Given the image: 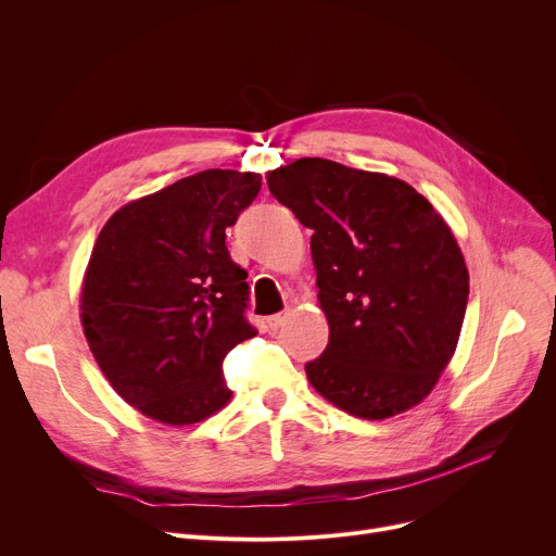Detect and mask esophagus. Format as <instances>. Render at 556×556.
I'll return each instance as SVG.
<instances>
[{"mask_svg": "<svg viewBox=\"0 0 556 556\" xmlns=\"http://www.w3.org/2000/svg\"><path fill=\"white\" fill-rule=\"evenodd\" d=\"M288 315H290V311H281V313H277V315H270V317H268V327H270L273 331H277L279 327L286 325Z\"/></svg>", "mask_w": 556, "mask_h": 556, "instance_id": "obj_1", "label": "esophagus"}]
</instances>
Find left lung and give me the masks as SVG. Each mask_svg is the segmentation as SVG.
<instances>
[{"mask_svg":"<svg viewBox=\"0 0 556 556\" xmlns=\"http://www.w3.org/2000/svg\"><path fill=\"white\" fill-rule=\"evenodd\" d=\"M266 180L313 229L329 344L306 363L311 386L361 419L410 410L453 358L469 300V270L451 227L386 173L302 157Z\"/></svg>","mask_w":556,"mask_h":556,"instance_id":"left-lung-1","label":"left lung"}]
</instances>
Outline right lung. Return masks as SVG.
<instances>
[{
	"mask_svg": "<svg viewBox=\"0 0 556 556\" xmlns=\"http://www.w3.org/2000/svg\"><path fill=\"white\" fill-rule=\"evenodd\" d=\"M261 189L258 173L210 168L128 202L103 225L80 293L92 354L126 403L189 426L229 401L223 361L254 338L248 273L225 229Z\"/></svg>",
	"mask_w": 556,
	"mask_h": 556,
	"instance_id": "add662e5",
	"label": "right lung"
}]
</instances>
